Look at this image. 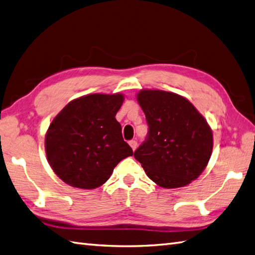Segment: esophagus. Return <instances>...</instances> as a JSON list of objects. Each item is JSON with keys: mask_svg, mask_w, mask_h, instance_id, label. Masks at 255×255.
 Here are the masks:
<instances>
[{"mask_svg": "<svg viewBox=\"0 0 255 255\" xmlns=\"http://www.w3.org/2000/svg\"><path fill=\"white\" fill-rule=\"evenodd\" d=\"M129 145L131 146L132 151H134L135 149H137V145H138V143H137V141H135V140H131V141H129Z\"/></svg>", "mask_w": 255, "mask_h": 255, "instance_id": "esophagus-1", "label": "esophagus"}]
</instances>
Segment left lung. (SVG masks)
Here are the masks:
<instances>
[{"mask_svg": "<svg viewBox=\"0 0 255 255\" xmlns=\"http://www.w3.org/2000/svg\"><path fill=\"white\" fill-rule=\"evenodd\" d=\"M137 100L149 131L133 156L147 177L166 189L197 179L213 150L208 122L186 98L173 92L141 90Z\"/></svg>", "mask_w": 255, "mask_h": 255, "instance_id": "left-lung-1", "label": "left lung"}]
</instances>
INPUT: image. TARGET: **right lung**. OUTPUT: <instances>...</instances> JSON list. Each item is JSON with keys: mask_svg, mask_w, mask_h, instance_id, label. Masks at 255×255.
I'll return each mask as SVG.
<instances>
[{"mask_svg": "<svg viewBox=\"0 0 255 255\" xmlns=\"http://www.w3.org/2000/svg\"><path fill=\"white\" fill-rule=\"evenodd\" d=\"M123 102L121 93L89 94L73 100L53 120L45 134V153L67 185L102 186L116 165L133 154L115 118Z\"/></svg>", "mask_w": 255, "mask_h": 255, "instance_id": "add662e5", "label": "right lung"}]
</instances>
